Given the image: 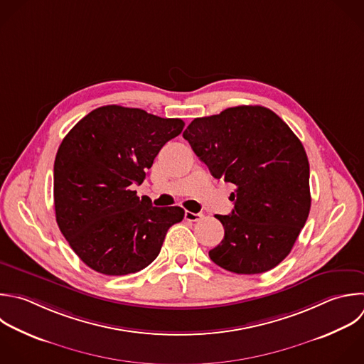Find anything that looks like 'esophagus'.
<instances>
[{
	"instance_id": "34e87169",
	"label": "esophagus",
	"mask_w": 364,
	"mask_h": 364,
	"mask_svg": "<svg viewBox=\"0 0 364 364\" xmlns=\"http://www.w3.org/2000/svg\"><path fill=\"white\" fill-rule=\"evenodd\" d=\"M202 216H203V215H202L200 212H198V213H193V212H189V210L185 212V219L189 220V222H196V220H199Z\"/></svg>"
}]
</instances>
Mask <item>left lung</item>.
<instances>
[{"label": "left lung", "mask_w": 364, "mask_h": 364, "mask_svg": "<svg viewBox=\"0 0 364 364\" xmlns=\"http://www.w3.org/2000/svg\"><path fill=\"white\" fill-rule=\"evenodd\" d=\"M183 138L213 178L236 186L232 213L215 216L225 236L209 257L237 274L277 266L310 210L309 161L299 138L273 111L259 105L195 118Z\"/></svg>", "instance_id": "8db88e82"}]
</instances>
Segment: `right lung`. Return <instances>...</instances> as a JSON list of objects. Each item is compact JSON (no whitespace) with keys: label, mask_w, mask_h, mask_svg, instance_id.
Returning a JSON list of instances; mask_svg holds the SVG:
<instances>
[{"label":"right lung","mask_w":364,"mask_h":364,"mask_svg":"<svg viewBox=\"0 0 364 364\" xmlns=\"http://www.w3.org/2000/svg\"><path fill=\"white\" fill-rule=\"evenodd\" d=\"M183 127L179 118L107 105L84 117L61 142L54 164L57 223L95 272L142 270L159 255L168 229L183 219L182 208H155L131 189Z\"/></svg>","instance_id":"1"}]
</instances>
